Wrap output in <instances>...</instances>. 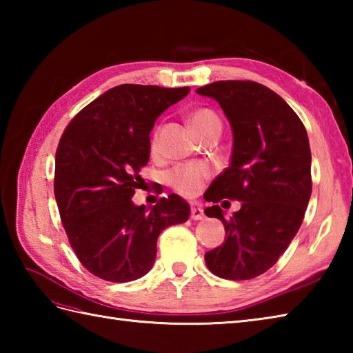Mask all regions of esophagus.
Instances as JSON below:
<instances>
[{"label":"esophagus","instance_id":"1","mask_svg":"<svg viewBox=\"0 0 353 353\" xmlns=\"http://www.w3.org/2000/svg\"><path fill=\"white\" fill-rule=\"evenodd\" d=\"M191 219L192 220H203L205 219L203 209H201L199 205H192V208H191Z\"/></svg>","mask_w":353,"mask_h":353}]
</instances>
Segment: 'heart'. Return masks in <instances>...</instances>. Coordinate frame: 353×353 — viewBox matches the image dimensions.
<instances>
[{
  "instance_id": "obj_1",
  "label": "heart",
  "mask_w": 353,
  "mask_h": 353,
  "mask_svg": "<svg viewBox=\"0 0 353 353\" xmlns=\"http://www.w3.org/2000/svg\"><path fill=\"white\" fill-rule=\"evenodd\" d=\"M190 123L192 129L196 130L200 137L211 133L214 130H221V119L215 114L214 110L208 108H200L191 112ZM157 142H159V133L157 130L152 137V150L157 148ZM212 176V168L208 163L203 162H191V163H181L172 168L168 172V183L176 192L182 194V196L191 197L203 188L205 182Z\"/></svg>"
}]
</instances>
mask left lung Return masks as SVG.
I'll return each instance as SVG.
<instances>
[{
    "instance_id": "1",
    "label": "left lung",
    "mask_w": 353,
    "mask_h": 353,
    "mask_svg": "<svg viewBox=\"0 0 353 353\" xmlns=\"http://www.w3.org/2000/svg\"><path fill=\"white\" fill-rule=\"evenodd\" d=\"M197 94L219 101L234 132L230 165L205 194L214 203L205 214L226 229L206 265L223 279H253L276 264L303 221L312 191L308 133L287 101L256 81H214ZM224 198L242 201L229 221L218 206Z\"/></svg>"
}]
</instances>
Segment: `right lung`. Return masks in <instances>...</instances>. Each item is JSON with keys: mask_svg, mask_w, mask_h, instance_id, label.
Here are the masks:
<instances>
[{"mask_svg": "<svg viewBox=\"0 0 353 353\" xmlns=\"http://www.w3.org/2000/svg\"><path fill=\"white\" fill-rule=\"evenodd\" d=\"M190 88L119 85L71 119L56 152L54 196L74 253L89 273L130 282L153 267L161 232L188 220L176 194L147 212L133 205L139 170L150 157V132Z\"/></svg>", "mask_w": 353, "mask_h": 353, "instance_id": "right-lung-1", "label": "right lung"}]
</instances>
